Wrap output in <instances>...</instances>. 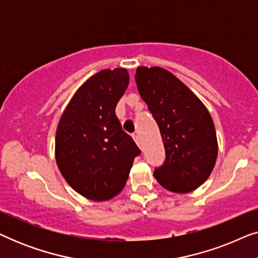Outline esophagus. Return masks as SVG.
Returning <instances> with one entry per match:
<instances>
[{
	"mask_svg": "<svg viewBox=\"0 0 258 258\" xmlns=\"http://www.w3.org/2000/svg\"><path fill=\"white\" fill-rule=\"evenodd\" d=\"M133 137H134V140H135V142H136L137 146L141 147V137H140L139 134H135V135H134Z\"/></svg>",
	"mask_w": 258,
	"mask_h": 258,
	"instance_id": "1",
	"label": "esophagus"
}]
</instances>
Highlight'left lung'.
<instances>
[{
	"instance_id": "left-lung-1",
	"label": "left lung",
	"mask_w": 258,
	"mask_h": 258,
	"mask_svg": "<svg viewBox=\"0 0 258 258\" xmlns=\"http://www.w3.org/2000/svg\"><path fill=\"white\" fill-rule=\"evenodd\" d=\"M135 80L165 148V161L155 169V178L169 191H192L207 181L217 160L209 111L182 81L161 67H139Z\"/></svg>"
}]
</instances>
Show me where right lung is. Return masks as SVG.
<instances>
[{"label": "right lung", "mask_w": 258, "mask_h": 258, "mask_svg": "<svg viewBox=\"0 0 258 258\" xmlns=\"http://www.w3.org/2000/svg\"><path fill=\"white\" fill-rule=\"evenodd\" d=\"M128 84L126 69L101 70L76 90L59 118L56 163L68 184L88 200L118 195L141 153L115 114Z\"/></svg>", "instance_id": "right-lung-1"}]
</instances>
